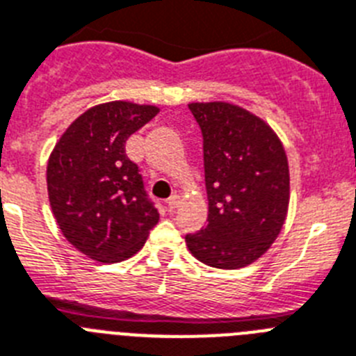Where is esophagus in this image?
I'll return each instance as SVG.
<instances>
[{"instance_id": "obj_1", "label": "esophagus", "mask_w": 356, "mask_h": 356, "mask_svg": "<svg viewBox=\"0 0 356 356\" xmlns=\"http://www.w3.org/2000/svg\"><path fill=\"white\" fill-rule=\"evenodd\" d=\"M166 204H168L170 210H175V208H179V204H181V197H179V195H172L168 199V201H166Z\"/></svg>"}]
</instances>
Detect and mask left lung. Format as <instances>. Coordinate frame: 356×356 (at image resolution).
<instances>
[{
	"instance_id": "1",
	"label": "left lung",
	"mask_w": 356,
	"mask_h": 356,
	"mask_svg": "<svg viewBox=\"0 0 356 356\" xmlns=\"http://www.w3.org/2000/svg\"><path fill=\"white\" fill-rule=\"evenodd\" d=\"M202 132L208 224L186 235L197 261L238 270L270 250L284 226L289 166L279 136L237 104L190 103Z\"/></svg>"
}]
</instances>
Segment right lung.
I'll return each mask as SVG.
<instances>
[{
  "label": "right lung",
  "mask_w": 356,
  "mask_h": 356,
  "mask_svg": "<svg viewBox=\"0 0 356 356\" xmlns=\"http://www.w3.org/2000/svg\"><path fill=\"white\" fill-rule=\"evenodd\" d=\"M159 113L154 104H95L65 130L47 164L52 213L72 246L92 261L121 262L145 246L159 213L146 197L128 137Z\"/></svg>",
  "instance_id": "right-lung-1"
}]
</instances>
